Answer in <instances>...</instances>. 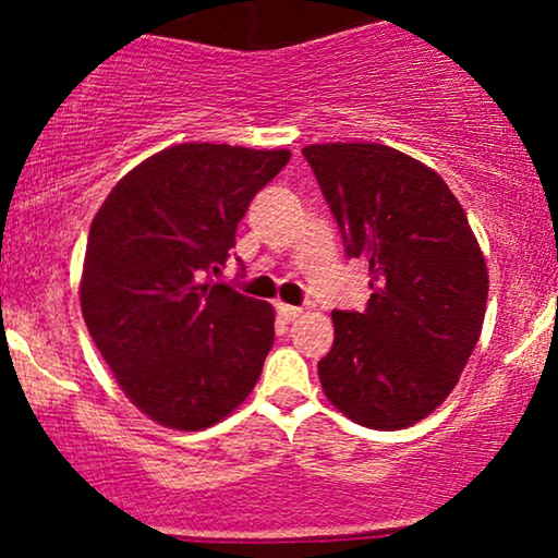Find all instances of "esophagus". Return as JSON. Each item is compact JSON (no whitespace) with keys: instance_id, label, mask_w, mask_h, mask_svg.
<instances>
[{"instance_id":"esophagus-1","label":"esophagus","mask_w":558,"mask_h":558,"mask_svg":"<svg viewBox=\"0 0 558 558\" xmlns=\"http://www.w3.org/2000/svg\"><path fill=\"white\" fill-rule=\"evenodd\" d=\"M275 310H278V315L286 319V323H293V319H296L301 312V306H293V304H283V301H278V304H275Z\"/></svg>"}]
</instances>
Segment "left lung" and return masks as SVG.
<instances>
[{
  "label": "left lung",
  "mask_w": 558,
  "mask_h": 558,
  "mask_svg": "<svg viewBox=\"0 0 558 558\" xmlns=\"http://www.w3.org/2000/svg\"><path fill=\"white\" fill-rule=\"evenodd\" d=\"M301 155L373 288L364 312H332L319 383L356 425L401 430L446 401L475 351L485 257L459 198L420 159L369 141L312 144Z\"/></svg>",
  "instance_id": "8db88e82"
}]
</instances>
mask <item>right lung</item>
I'll return each mask as SVG.
<instances>
[{"label":"right lung","mask_w":558,"mask_h":558,"mask_svg":"<svg viewBox=\"0 0 558 558\" xmlns=\"http://www.w3.org/2000/svg\"><path fill=\"white\" fill-rule=\"evenodd\" d=\"M288 159V149L175 144L120 178L94 217L83 319L118 386L159 425L204 430L257 386L275 312L213 272Z\"/></svg>","instance_id":"obj_1"}]
</instances>
